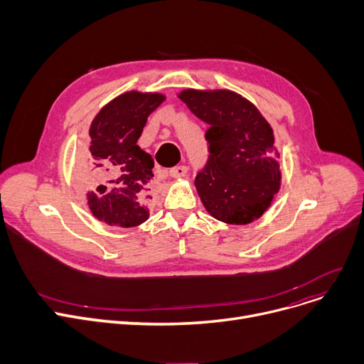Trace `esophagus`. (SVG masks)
Masks as SVG:
<instances>
[{
	"mask_svg": "<svg viewBox=\"0 0 364 364\" xmlns=\"http://www.w3.org/2000/svg\"><path fill=\"white\" fill-rule=\"evenodd\" d=\"M186 174H187V168L183 165L169 169V177L172 178H183Z\"/></svg>",
	"mask_w": 364,
	"mask_h": 364,
	"instance_id": "esophagus-1",
	"label": "esophagus"
}]
</instances>
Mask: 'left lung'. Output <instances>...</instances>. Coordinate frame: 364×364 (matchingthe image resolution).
<instances>
[{
	"label": "left lung",
	"instance_id": "left-lung-1",
	"mask_svg": "<svg viewBox=\"0 0 364 364\" xmlns=\"http://www.w3.org/2000/svg\"><path fill=\"white\" fill-rule=\"evenodd\" d=\"M178 97L211 125V155L195 181L208 214L233 225L258 220L282 184L273 128L252 102L232 90L187 88Z\"/></svg>",
	"mask_w": 364,
	"mask_h": 364
}]
</instances>
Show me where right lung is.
<instances>
[{
    "mask_svg": "<svg viewBox=\"0 0 364 364\" xmlns=\"http://www.w3.org/2000/svg\"><path fill=\"white\" fill-rule=\"evenodd\" d=\"M165 95L131 90L105 105L90 125L85 193L92 217L107 225L137 227L147 221L146 206L153 159L137 144L149 114Z\"/></svg>",
    "mask_w": 364,
    "mask_h": 364,
    "instance_id": "right-lung-1",
    "label": "right lung"
}]
</instances>
